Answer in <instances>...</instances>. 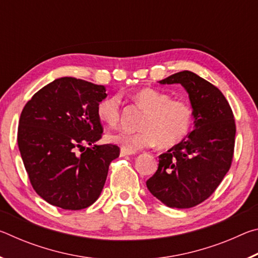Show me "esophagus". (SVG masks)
Here are the masks:
<instances>
[{"label": "esophagus", "instance_id": "esophagus-1", "mask_svg": "<svg viewBox=\"0 0 258 258\" xmlns=\"http://www.w3.org/2000/svg\"><path fill=\"white\" fill-rule=\"evenodd\" d=\"M133 154H134V152L128 151V150H125V149H121V150H120V156H121V157L130 156V155H133Z\"/></svg>", "mask_w": 258, "mask_h": 258}]
</instances>
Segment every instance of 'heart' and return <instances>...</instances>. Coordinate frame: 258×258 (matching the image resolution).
Returning <instances> with one entry per match:
<instances>
[{
    "mask_svg": "<svg viewBox=\"0 0 258 258\" xmlns=\"http://www.w3.org/2000/svg\"><path fill=\"white\" fill-rule=\"evenodd\" d=\"M133 101L145 113L140 120L138 132L118 131L109 134L110 142L128 151H138L157 146L171 148L178 145L190 133L194 125V109L182 99H173L164 91L145 87L133 94ZM99 119L109 126L118 124L120 99L110 95L100 100L97 106Z\"/></svg>",
    "mask_w": 258,
    "mask_h": 258,
    "instance_id": "heart-1",
    "label": "heart"
}]
</instances>
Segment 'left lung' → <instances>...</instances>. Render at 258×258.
Instances as JSON below:
<instances>
[{
  "label": "left lung",
  "instance_id": "obj_1",
  "mask_svg": "<svg viewBox=\"0 0 258 258\" xmlns=\"http://www.w3.org/2000/svg\"><path fill=\"white\" fill-rule=\"evenodd\" d=\"M159 83L181 84L186 90L195 130L159 156L158 169L147 186L166 206L190 208L211 197L231 167L234 116L223 93L197 74L183 71Z\"/></svg>",
  "mask_w": 258,
  "mask_h": 258
}]
</instances>
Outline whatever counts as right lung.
Segmentation results:
<instances>
[{"label":"right lung","mask_w":258,"mask_h":258,"mask_svg":"<svg viewBox=\"0 0 258 258\" xmlns=\"http://www.w3.org/2000/svg\"><path fill=\"white\" fill-rule=\"evenodd\" d=\"M106 97L103 85L61 77L25 104L18 147L34 190L46 203L80 211L99 198L120 151L95 145L103 132L97 106Z\"/></svg>","instance_id":"add662e5"}]
</instances>
